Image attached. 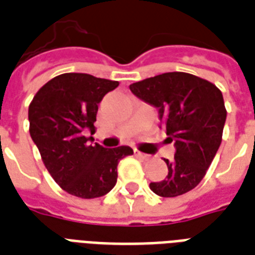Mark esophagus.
<instances>
[{
  "label": "esophagus",
  "mask_w": 255,
  "mask_h": 255,
  "mask_svg": "<svg viewBox=\"0 0 255 255\" xmlns=\"http://www.w3.org/2000/svg\"><path fill=\"white\" fill-rule=\"evenodd\" d=\"M135 156L136 157H140V159H143V160L151 159V156L147 155V153H143V152H139V151H135Z\"/></svg>",
  "instance_id": "obj_1"
}]
</instances>
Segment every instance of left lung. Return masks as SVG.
<instances>
[{
    "instance_id": "obj_1",
    "label": "left lung",
    "mask_w": 255,
    "mask_h": 255,
    "mask_svg": "<svg viewBox=\"0 0 255 255\" xmlns=\"http://www.w3.org/2000/svg\"><path fill=\"white\" fill-rule=\"evenodd\" d=\"M135 96L159 110L174 159L167 163L163 181L149 188L161 197H176L200 184L222 140L226 110L213 83L186 73H165L129 86Z\"/></svg>"
}]
</instances>
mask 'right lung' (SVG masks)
Segmentation results:
<instances>
[{
  "label": "right lung",
  "instance_id": "add662e5",
  "mask_svg": "<svg viewBox=\"0 0 255 255\" xmlns=\"http://www.w3.org/2000/svg\"><path fill=\"white\" fill-rule=\"evenodd\" d=\"M119 82L67 73L49 81L29 106L30 136L51 177L67 193L81 198L107 194L118 180L119 160L131 147L104 148L88 143L94 132L98 104Z\"/></svg>",
  "mask_w": 255,
  "mask_h": 255
}]
</instances>
